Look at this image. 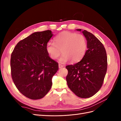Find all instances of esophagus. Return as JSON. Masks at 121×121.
<instances>
[{
	"mask_svg": "<svg viewBox=\"0 0 121 121\" xmlns=\"http://www.w3.org/2000/svg\"><path fill=\"white\" fill-rule=\"evenodd\" d=\"M63 67H64L63 65H60V64H58V68H59L60 69V68H63Z\"/></svg>",
	"mask_w": 121,
	"mask_h": 121,
	"instance_id": "34e87169",
	"label": "esophagus"
}]
</instances>
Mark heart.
<instances>
[{
    "label": "heart",
    "mask_w": 121,
    "mask_h": 121,
    "mask_svg": "<svg viewBox=\"0 0 121 121\" xmlns=\"http://www.w3.org/2000/svg\"><path fill=\"white\" fill-rule=\"evenodd\" d=\"M86 49V39L83 35L68 31L62 32L55 38V43L49 41L46 46V52L52 60L57 58L61 51L63 54L59 61L62 64L70 60L72 63L80 61L85 55Z\"/></svg>",
    "instance_id": "heart-1"
}]
</instances>
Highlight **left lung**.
<instances>
[{
	"label": "left lung",
	"mask_w": 121,
	"mask_h": 121,
	"mask_svg": "<svg viewBox=\"0 0 121 121\" xmlns=\"http://www.w3.org/2000/svg\"><path fill=\"white\" fill-rule=\"evenodd\" d=\"M82 32L87 40V50L82 60L67 65L68 86L77 96L89 98L95 94L102 85L107 71V56L104 45L86 30Z\"/></svg>",
	"instance_id": "obj_1"
}]
</instances>
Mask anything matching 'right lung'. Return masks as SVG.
Returning a JSON list of instances; mask_svg holds the SVG:
<instances>
[{
	"instance_id": "obj_1",
	"label": "right lung",
	"mask_w": 121,
	"mask_h": 121,
	"mask_svg": "<svg viewBox=\"0 0 121 121\" xmlns=\"http://www.w3.org/2000/svg\"><path fill=\"white\" fill-rule=\"evenodd\" d=\"M53 34L46 30L33 33L17 43L11 55L12 77L17 89L31 99L43 98L52 86L58 64L46 49Z\"/></svg>"
}]
</instances>
